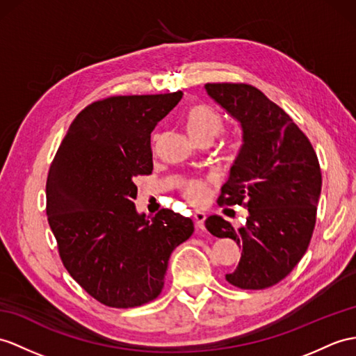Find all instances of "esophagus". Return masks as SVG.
Segmentation results:
<instances>
[{"label":"esophagus","instance_id":"obj_1","mask_svg":"<svg viewBox=\"0 0 356 356\" xmlns=\"http://www.w3.org/2000/svg\"><path fill=\"white\" fill-rule=\"evenodd\" d=\"M205 218H207L205 213H201V211H196V213L193 214V219H195V223H196V228H197V229L204 231V228H205V225H204Z\"/></svg>","mask_w":356,"mask_h":356}]
</instances>
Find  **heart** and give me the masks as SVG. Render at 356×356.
<instances>
[{"mask_svg":"<svg viewBox=\"0 0 356 356\" xmlns=\"http://www.w3.org/2000/svg\"><path fill=\"white\" fill-rule=\"evenodd\" d=\"M225 120L219 110H216L207 104H197L188 111L186 119V127L190 137L193 140L199 138H213L223 131ZM181 192L190 204L202 205L210 195L207 181L202 179H187L181 186Z\"/></svg>","mask_w":356,"mask_h":356,"instance_id":"1","label":"heart"}]
</instances>
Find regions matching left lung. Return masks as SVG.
<instances>
[{
    "mask_svg": "<svg viewBox=\"0 0 356 356\" xmlns=\"http://www.w3.org/2000/svg\"><path fill=\"white\" fill-rule=\"evenodd\" d=\"M205 90L243 131L218 202L243 205L249 213L240 228L220 216H210L205 228L243 248L236 270L225 276L229 284L272 287L296 267L313 237L322 190L316 151L287 113L254 86L208 83Z\"/></svg>",
    "mask_w": 356,
    "mask_h": 356,
    "instance_id": "obj_1",
    "label": "left lung"
}]
</instances>
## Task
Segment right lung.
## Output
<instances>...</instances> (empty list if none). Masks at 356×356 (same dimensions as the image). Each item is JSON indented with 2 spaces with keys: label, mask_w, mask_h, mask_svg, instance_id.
<instances>
[{
  "label": "right lung",
  "mask_w": 356,
  "mask_h": 356,
  "mask_svg": "<svg viewBox=\"0 0 356 356\" xmlns=\"http://www.w3.org/2000/svg\"><path fill=\"white\" fill-rule=\"evenodd\" d=\"M183 92L110 97L78 113L47 179L48 223L69 275L111 308L154 300L172 250L193 222L168 208L136 211L137 175L152 173L151 134Z\"/></svg>",
  "instance_id": "obj_1"
}]
</instances>
